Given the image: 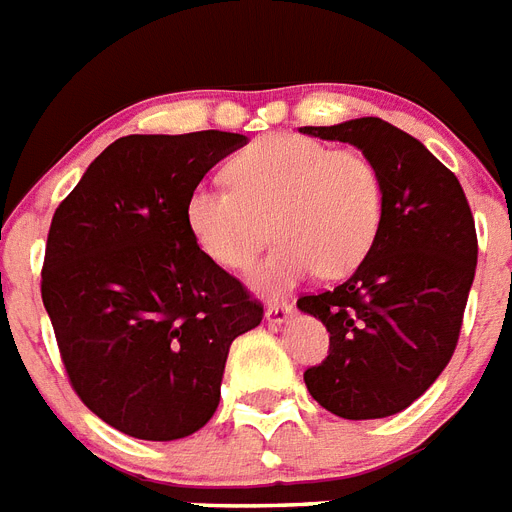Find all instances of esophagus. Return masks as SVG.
<instances>
[{
    "label": "esophagus",
    "instance_id": "1",
    "mask_svg": "<svg viewBox=\"0 0 512 512\" xmlns=\"http://www.w3.org/2000/svg\"><path fill=\"white\" fill-rule=\"evenodd\" d=\"M292 313H295V308H292L289 303H271L268 308H265V321L281 327V324H287Z\"/></svg>",
    "mask_w": 512,
    "mask_h": 512
}]
</instances>
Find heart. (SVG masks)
<instances>
[{"label":"heart","mask_w":512,"mask_h":512,"mask_svg":"<svg viewBox=\"0 0 512 512\" xmlns=\"http://www.w3.org/2000/svg\"><path fill=\"white\" fill-rule=\"evenodd\" d=\"M231 188L196 185L185 225L196 247L228 271L255 263L271 223L279 241L257 265L260 292H287L319 271L348 276L372 252L385 212L377 164L356 148L305 135H265L225 167Z\"/></svg>","instance_id":"heart-1"}]
</instances>
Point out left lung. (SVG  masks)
Here are the masks:
<instances>
[{
	"label": "left lung",
	"instance_id": "left-lung-1",
	"mask_svg": "<svg viewBox=\"0 0 512 512\" xmlns=\"http://www.w3.org/2000/svg\"><path fill=\"white\" fill-rule=\"evenodd\" d=\"M300 132L356 146L382 175L372 252L340 287L297 300L329 332V356L305 372L311 396L345 420H380L417 401L457 348L476 223L454 172L393 124L364 116Z\"/></svg>",
	"mask_w": 512,
	"mask_h": 512
}]
</instances>
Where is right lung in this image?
Returning a JSON list of instances; mask_svg holds the SVG:
<instances>
[{
  "label": "right lung",
  "mask_w": 512,
  "mask_h": 512,
  "mask_svg": "<svg viewBox=\"0 0 512 512\" xmlns=\"http://www.w3.org/2000/svg\"><path fill=\"white\" fill-rule=\"evenodd\" d=\"M241 146L217 130L119 138L52 217L42 300L60 358L87 409L132 438L204 428L231 342L263 321L185 225L193 188Z\"/></svg>",
  "instance_id": "add662e5"
}]
</instances>
